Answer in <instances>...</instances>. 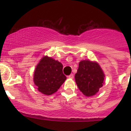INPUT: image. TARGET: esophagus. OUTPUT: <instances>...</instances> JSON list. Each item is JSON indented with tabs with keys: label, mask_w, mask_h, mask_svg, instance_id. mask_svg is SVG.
Listing matches in <instances>:
<instances>
[{
	"label": "esophagus",
	"mask_w": 131,
	"mask_h": 131,
	"mask_svg": "<svg viewBox=\"0 0 131 131\" xmlns=\"http://www.w3.org/2000/svg\"><path fill=\"white\" fill-rule=\"evenodd\" d=\"M68 78H69V79H73L74 78L73 74H71V75H69L68 76Z\"/></svg>",
	"instance_id": "esophagus-1"
}]
</instances>
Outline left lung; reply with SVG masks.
Segmentation results:
<instances>
[{
  "label": "left lung",
  "mask_w": 131,
  "mask_h": 131,
  "mask_svg": "<svg viewBox=\"0 0 131 131\" xmlns=\"http://www.w3.org/2000/svg\"><path fill=\"white\" fill-rule=\"evenodd\" d=\"M105 74L99 63L89 60L79 63L75 75L76 84L80 91L86 96L95 95L104 83Z\"/></svg>",
  "instance_id": "left-lung-1"
}]
</instances>
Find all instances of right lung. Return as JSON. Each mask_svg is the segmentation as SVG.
Masks as SVG:
<instances>
[{
	"label": "right lung",
	"mask_w": 131,
	"mask_h": 131,
	"mask_svg": "<svg viewBox=\"0 0 131 131\" xmlns=\"http://www.w3.org/2000/svg\"><path fill=\"white\" fill-rule=\"evenodd\" d=\"M62 69V63L44 56L37 65L33 75V82L38 91L48 96L58 91L66 80Z\"/></svg>",
	"instance_id": "obj_1"
}]
</instances>
